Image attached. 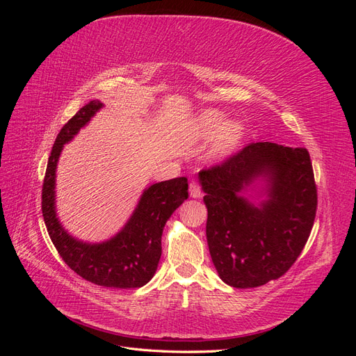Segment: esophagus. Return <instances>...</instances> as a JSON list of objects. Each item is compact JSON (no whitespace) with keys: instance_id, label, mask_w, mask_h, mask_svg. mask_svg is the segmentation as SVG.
Returning a JSON list of instances; mask_svg holds the SVG:
<instances>
[{"instance_id":"esophagus-1","label":"esophagus","mask_w":356,"mask_h":356,"mask_svg":"<svg viewBox=\"0 0 356 356\" xmlns=\"http://www.w3.org/2000/svg\"><path fill=\"white\" fill-rule=\"evenodd\" d=\"M190 195L193 197H200L202 196V190H200V184L195 179L190 182Z\"/></svg>"}]
</instances>
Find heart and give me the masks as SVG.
<instances>
[{"label": "heart", "instance_id": "obj_1", "mask_svg": "<svg viewBox=\"0 0 356 356\" xmlns=\"http://www.w3.org/2000/svg\"><path fill=\"white\" fill-rule=\"evenodd\" d=\"M224 124V115L218 111H207L199 120V131L204 135H212L218 132ZM243 134V127L239 123H229L222 127L220 139H218V149L222 153H227L233 149L241 141Z\"/></svg>", "mask_w": 356, "mask_h": 356}]
</instances>
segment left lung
I'll return each mask as SVG.
<instances>
[{
    "label": "left lung",
    "instance_id": "8db88e82",
    "mask_svg": "<svg viewBox=\"0 0 356 356\" xmlns=\"http://www.w3.org/2000/svg\"><path fill=\"white\" fill-rule=\"evenodd\" d=\"M258 176L268 177L269 199L255 207L238 193ZM199 177L209 252L222 281L255 288L285 275L303 251L318 208L307 149L250 143Z\"/></svg>",
    "mask_w": 356,
    "mask_h": 356
}]
</instances>
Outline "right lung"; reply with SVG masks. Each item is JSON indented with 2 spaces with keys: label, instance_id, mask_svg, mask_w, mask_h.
I'll list each match as a JSON object with an SVG mask.
<instances>
[{
  "label": "right lung",
  "instance_id": "obj_1",
  "mask_svg": "<svg viewBox=\"0 0 356 356\" xmlns=\"http://www.w3.org/2000/svg\"><path fill=\"white\" fill-rule=\"evenodd\" d=\"M102 106L90 101L65 123L53 144L41 191V211L50 239L65 264L92 284L108 288H139L156 273L161 233L169 217L188 197L186 177L148 187L124 229L108 242L83 243L62 229L55 212V175L62 147Z\"/></svg>",
  "mask_w": 356,
  "mask_h": 356
}]
</instances>
